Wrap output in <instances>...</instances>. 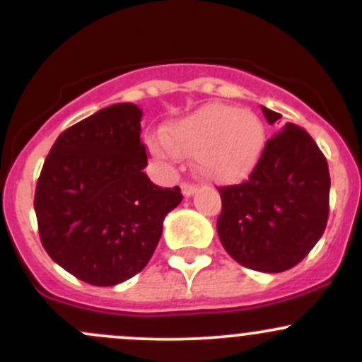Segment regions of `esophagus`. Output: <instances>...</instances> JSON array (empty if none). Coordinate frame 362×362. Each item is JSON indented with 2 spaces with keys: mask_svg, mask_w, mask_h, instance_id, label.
<instances>
[{
  "mask_svg": "<svg viewBox=\"0 0 362 362\" xmlns=\"http://www.w3.org/2000/svg\"><path fill=\"white\" fill-rule=\"evenodd\" d=\"M182 187V194L185 196V198H189V196H192V194H196V192H198V185L196 184H191V182H184V184L180 185Z\"/></svg>",
  "mask_w": 362,
  "mask_h": 362,
  "instance_id": "1",
  "label": "esophagus"
}]
</instances>
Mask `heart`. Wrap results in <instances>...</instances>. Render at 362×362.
<instances>
[{
  "instance_id": "heart-1",
  "label": "heart",
  "mask_w": 362,
  "mask_h": 362,
  "mask_svg": "<svg viewBox=\"0 0 362 362\" xmlns=\"http://www.w3.org/2000/svg\"><path fill=\"white\" fill-rule=\"evenodd\" d=\"M266 144L264 124L255 113L231 105L208 103L170 124L148 140L158 159L194 158L198 175L217 184H235L254 171Z\"/></svg>"
}]
</instances>
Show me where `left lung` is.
I'll list each match as a JSON object with an SVG mask.
<instances>
[{
    "instance_id": "obj_1",
    "label": "left lung",
    "mask_w": 362,
    "mask_h": 362,
    "mask_svg": "<svg viewBox=\"0 0 362 362\" xmlns=\"http://www.w3.org/2000/svg\"><path fill=\"white\" fill-rule=\"evenodd\" d=\"M269 124L280 113L262 107ZM329 168L313 138L287 122L264 145L249 180L218 187L217 233L226 252L245 268L291 269L322 236L329 215Z\"/></svg>"
}]
</instances>
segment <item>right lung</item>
Here are the masks:
<instances>
[{
  "label": "right lung",
  "mask_w": 362,
  "mask_h": 362,
  "mask_svg": "<svg viewBox=\"0 0 362 362\" xmlns=\"http://www.w3.org/2000/svg\"><path fill=\"white\" fill-rule=\"evenodd\" d=\"M141 110L117 103L80 120L50 148L35 191L43 249L61 268L98 287L117 286L147 266L180 187L145 175Z\"/></svg>",
  "instance_id": "add662e5"
}]
</instances>
